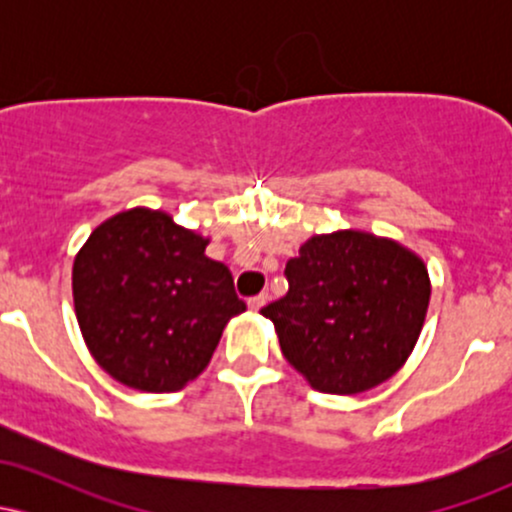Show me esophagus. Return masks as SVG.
<instances>
[{
	"label": "esophagus",
	"instance_id": "esophagus-1",
	"mask_svg": "<svg viewBox=\"0 0 512 512\" xmlns=\"http://www.w3.org/2000/svg\"><path fill=\"white\" fill-rule=\"evenodd\" d=\"M267 301H269L267 293H260V296L248 298V305H250V310H260V308H264V305H267Z\"/></svg>",
	"mask_w": 512,
	"mask_h": 512
}]
</instances>
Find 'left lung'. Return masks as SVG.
<instances>
[{"instance_id": "8db88e82", "label": "left lung", "mask_w": 512, "mask_h": 512, "mask_svg": "<svg viewBox=\"0 0 512 512\" xmlns=\"http://www.w3.org/2000/svg\"><path fill=\"white\" fill-rule=\"evenodd\" d=\"M284 274L289 293L262 315L313 390L358 395L404 366L431 301L416 252L366 231H337L305 240Z\"/></svg>"}]
</instances>
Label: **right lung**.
Here are the masks:
<instances>
[{
	"instance_id": "add662e5",
	"label": "right lung",
	"mask_w": 512,
	"mask_h": 512,
	"mask_svg": "<svg viewBox=\"0 0 512 512\" xmlns=\"http://www.w3.org/2000/svg\"><path fill=\"white\" fill-rule=\"evenodd\" d=\"M209 238L166 211L110 216L76 252L74 310L105 373L142 392L182 390L209 366L223 327L245 310Z\"/></svg>"
}]
</instances>
